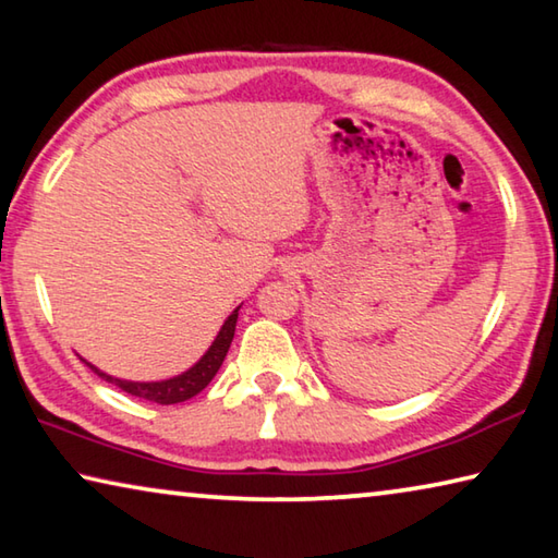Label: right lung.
<instances>
[{
	"label": "right lung",
	"instance_id": "right-lung-1",
	"mask_svg": "<svg viewBox=\"0 0 558 558\" xmlns=\"http://www.w3.org/2000/svg\"><path fill=\"white\" fill-rule=\"evenodd\" d=\"M235 319H239V310H233L231 317L226 319L221 332L216 335L214 344L209 347V352H206L199 362H196L192 369L174 376V379H167V381H125V379H116V376H108L98 372L96 366L88 364L93 372H96L100 379H106L108 384H116L118 389L128 391L130 396H137V399H145V401H153V403H182L189 401L192 396H196L199 391H204L209 381L216 376V372L221 369L226 352H229L231 347V339L235 332Z\"/></svg>",
	"mask_w": 558,
	"mask_h": 558
}]
</instances>
